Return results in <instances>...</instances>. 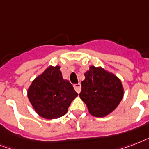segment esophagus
Instances as JSON below:
<instances>
[{
    "mask_svg": "<svg viewBox=\"0 0 149 149\" xmlns=\"http://www.w3.org/2000/svg\"><path fill=\"white\" fill-rule=\"evenodd\" d=\"M73 87H74L75 91H77L78 93H79V92H80V91H81V84H73Z\"/></svg>",
    "mask_w": 149,
    "mask_h": 149,
    "instance_id": "obj_1",
    "label": "esophagus"
}]
</instances>
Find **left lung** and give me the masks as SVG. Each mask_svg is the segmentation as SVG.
Wrapping results in <instances>:
<instances>
[{
    "mask_svg": "<svg viewBox=\"0 0 149 149\" xmlns=\"http://www.w3.org/2000/svg\"><path fill=\"white\" fill-rule=\"evenodd\" d=\"M84 76L79 97L86 104L90 113L102 118L111 113L124 95L120 79L104 69L95 66H91Z\"/></svg>",
    "mask_w": 149,
    "mask_h": 149,
    "instance_id": "obj_1",
    "label": "left lung"
}]
</instances>
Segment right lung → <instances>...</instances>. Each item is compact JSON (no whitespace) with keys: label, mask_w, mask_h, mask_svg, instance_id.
Returning a JSON list of instances; mask_svg holds the SVG:
<instances>
[{"label":"right lung","mask_w":149,"mask_h":149,"mask_svg":"<svg viewBox=\"0 0 149 149\" xmlns=\"http://www.w3.org/2000/svg\"><path fill=\"white\" fill-rule=\"evenodd\" d=\"M59 69V66H49L33 80L28 91L36 113L47 119L65 115L72 100L78 96L72 84L63 79Z\"/></svg>","instance_id":"1"}]
</instances>
